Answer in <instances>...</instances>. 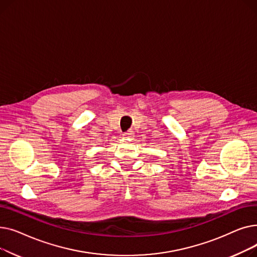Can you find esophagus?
<instances>
[{"instance_id": "obj_1", "label": "esophagus", "mask_w": 257, "mask_h": 257, "mask_svg": "<svg viewBox=\"0 0 257 257\" xmlns=\"http://www.w3.org/2000/svg\"><path fill=\"white\" fill-rule=\"evenodd\" d=\"M133 136H134L133 131H127V132H125V133L123 134V138H125V139H132Z\"/></svg>"}]
</instances>
